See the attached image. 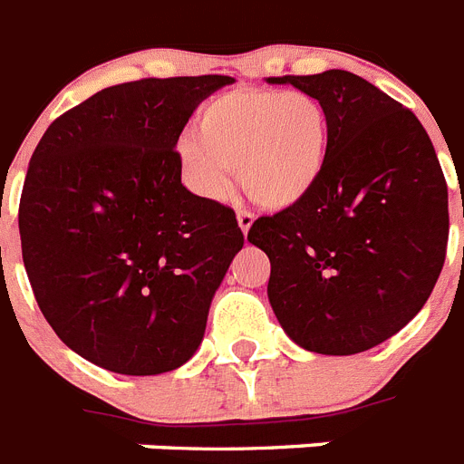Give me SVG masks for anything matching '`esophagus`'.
<instances>
[{
	"instance_id": "esophagus-1",
	"label": "esophagus",
	"mask_w": 464,
	"mask_h": 464,
	"mask_svg": "<svg viewBox=\"0 0 464 464\" xmlns=\"http://www.w3.org/2000/svg\"><path fill=\"white\" fill-rule=\"evenodd\" d=\"M237 223H239L241 232L248 235V229H251V225H254V216H251L248 210H239V213H237Z\"/></svg>"
}]
</instances>
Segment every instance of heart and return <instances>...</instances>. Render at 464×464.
<instances>
[{
	"mask_svg": "<svg viewBox=\"0 0 464 464\" xmlns=\"http://www.w3.org/2000/svg\"><path fill=\"white\" fill-rule=\"evenodd\" d=\"M327 111L308 92L235 90L206 103L197 132L178 140V160L198 197H227L232 168L248 197L292 208L315 189L327 166Z\"/></svg>",
	"mask_w": 464,
	"mask_h": 464,
	"instance_id": "obj_1",
	"label": "heart"
}]
</instances>
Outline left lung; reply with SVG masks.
Segmentation results:
<instances>
[{
  "label": "left lung",
  "instance_id": "1",
  "mask_svg": "<svg viewBox=\"0 0 464 464\" xmlns=\"http://www.w3.org/2000/svg\"><path fill=\"white\" fill-rule=\"evenodd\" d=\"M267 82L327 111V166L301 204L258 218L267 298L294 343L353 355L386 342L427 304L448 244V187L415 113L348 71Z\"/></svg>",
  "mask_w": 464,
  "mask_h": 464
}]
</instances>
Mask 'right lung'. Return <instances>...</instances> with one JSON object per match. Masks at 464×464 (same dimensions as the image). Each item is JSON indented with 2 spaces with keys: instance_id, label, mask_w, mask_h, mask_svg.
<instances>
[{
  "instance_id": "obj_1",
  "label": "right lung",
  "mask_w": 464,
  "mask_h": 464,
  "mask_svg": "<svg viewBox=\"0 0 464 464\" xmlns=\"http://www.w3.org/2000/svg\"><path fill=\"white\" fill-rule=\"evenodd\" d=\"M229 75L106 87L30 159L18 208L25 273L71 351L118 374L185 365L244 246L235 210L182 185L178 140Z\"/></svg>"
}]
</instances>
